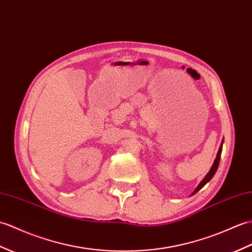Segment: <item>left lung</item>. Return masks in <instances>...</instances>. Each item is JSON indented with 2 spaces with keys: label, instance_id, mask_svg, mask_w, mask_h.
<instances>
[{
  "label": "left lung",
  "instance_id": "left-lung-1",
  "mask_svg": "<svg viewBox=\"0 0 252 252\" xmlns=\"http://www.w3.org/2000/svg\"><path fill=\"white\" fill-rule=\"evenodd\" d=\"M222 145H223V139H222V142H221V145H220V147H219V150H218V154H217V157H216V159H215V161H214V164H213V166L210 167V169H209V172L207 173V175L205 177L203 178V180L201 181L200 184H198V186L196 187L195 188V190L192 192V194L191 195H193V194H195V193L197 192V191H200L204 186H205L208 181L212 179L213 177H214V175L216 174V172H217V168H218V166H219V161H220V158H221V151H222Z\"/></svg>",
  "mask_w": 252,
  "mask_h": 252
}]
</instances>
